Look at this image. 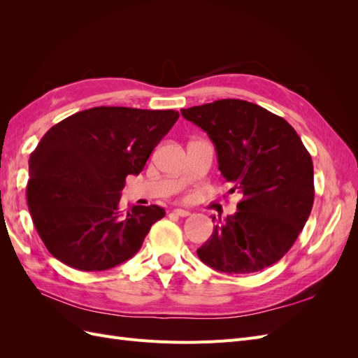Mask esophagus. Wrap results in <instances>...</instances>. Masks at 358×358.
<instances>
[{"instance_id":"obj_1","label":"esophagus","mask_w":358,"mask_h":358,"mask_svg":"<svg viewBox=\"0 0 358 358\" xmlns=\"http://www.w3.org/2000/svg\"><path fill=\"white\" fill-rule=\"evenodd\" d=\"M173 212H175V213H176V215H179V216H189V215H191V212H189V210H187V209H180V208L175 209Z\"/></svg>"}]
</instances>
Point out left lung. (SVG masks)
Segmentation results:
<instances>
[{"label":"left lung","mask_w":358,"mask_h":358,"mask_svg":"<svg viewBox=\"0 0 358 358\" xmlns=\"http://www.w3.org/2000/svg\"><path fill=\"white\" fill-rule=\"evenodd\" d=\"M180 113L208 133L230 192L243 196L237 212L197 249L199 258L229 275L275 264L296 242L315 196L312 158L296 129L262 106L236 99Z\"/></svg>","instance_id":"1"}]
</instances>
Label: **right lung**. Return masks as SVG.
<instances>
[{"label": "right lung", "mask_w": 358, "mask_h": 358, "mask_svg": "<svg viewBox=\"0 0 358 358\" xmlns=\"http://www.w3.org/2000/svg\"><path fill=\"white\" fill-rule=\"evenodd\" d=\"M175 110L92 107L53 125L29 157L27 201L48 251L83 272H101L134 257L157 204L121 209L128 175H138L178 121Z\"/></svg>", "instance_id": "add662e5"}]
</instances>
